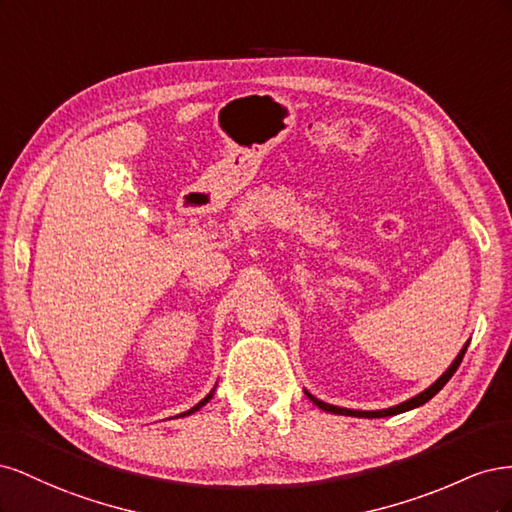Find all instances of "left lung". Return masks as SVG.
I'll return each instance as SVG.
<instances>
[{"label": "left lung", "mask_w": 512, "mask_h": 512, "mask_svg": "<svg viewBox=\"0 0 512 512\" xmlns=\"http://www.w3.org/2000/svg\"><path fill=\"white\" fill-rule=\"evenodd\" d=\"M468 346H470V339L466 342V346H463V348L459 350V354L455 356V361L451 363V367H448V369L444 371V374H442L436 382H433L431 386H427V389H425L423 393H418V395H414V397H410V399H406V401H401V404L391 406V408H384V410H350V408H339V406H333V404H324V401H320L318 397H314L312 393H307V391H305V395H307L309 399H312L314 404H316L320 410H324V412H333V414H342V416H359V418L395 416V414H401V412H408V410H414V408H418V406H423V404H427V401H429L433 395H438V393L442 391V386L453 378L457 367L461 365L463 354H466Z\"/></svg>", "instance_id": "obj_1"}]
</instances>
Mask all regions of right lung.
Returning a JSON list of instances; mask_svg holds the SVG:
<instances>
[{"instance_id":"obj_1","label":"right lung","mask_w":512,"mask_h":512,"mask_svg":"<svg viewBox=\"0 0 512 512\" xmlns=\"http://www.w3.org/2000/svg\"><path fill=\"white\" fill-rule=\"evenodd\" d=\"M213 393H215V386H213V391H211V393H209L207 397H203V399H200V401H198V404H196L194 408H190V410H185V412H181V414H177V416H190V414H194L196 410H200V408H203V406L207 404V401H209V399L213 397Z\"/></svg>"}]
</instances>
